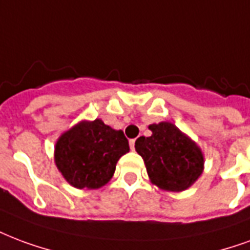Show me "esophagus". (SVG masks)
I'll return each instance as SVG.
<instances>
[{"instance_id": "esophagus-1", "label": "esophagus", "mask_w": 250, "mask_h": 250, "mask_svg": "<svg viewBox=\"0 0 250 250\" xmlns=\"http://www.w3.org/2000/svg\"><path fill=\"white\" fill-rule=\"evenodd\" d=\"M130 147L131 149H135V139L130 140Z\"/></svg>"}]
</instances>
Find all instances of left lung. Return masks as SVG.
I'll return each instance as SVG.
<instances>
[{"label": "left lung", "mask_w": 250, "mask_h": 250, "mask_svg": "<svg viewBox=\"0 0 250 250\" xmlns=\"http://www.w3.org/2000/svg\"><path fill=\"white\" fill-rule=\"evenodd\" d=\"M149 130L152 135L138 138L135 149L143 158L151 182L172 192L191 187L203 172L200 148L168 122L151 125Z\"/></svg>", "instance_id": "obj_1"}]
</instances>
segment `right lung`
Listing matches in <instances>:
<instances>
[{
    "mask_svg": "<svg viewBox=\"0 0 250 250\" xmlns=\"http://www.w3.org/2000/svg\"><path fill=\"white\" fill-rule=\"evenodd\" d=\"M128 151L123 131L95 119L79 123L59 138L55 164L73 187L97 189L112 177L118 160Z\"/></svg>",
    "mask_w": 250,
    "mask_h": 250,
    "instance_id": "right-lung-1",
    "label": "right lung"
}]
</instances>
